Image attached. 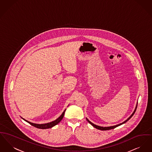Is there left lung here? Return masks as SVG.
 I'll list each match as a JSON object with an SVG mask.
<instances>
[{"label":"left lung","instance_id":"left-lung-1","mask_svg":"<svg viewBox=\"0 0 152 152\" xmlns=\"http://www.w3.org/2000/svg\"><path fill=\"white\" fill-rule=\"evenodd\" d=\"M137 107V106H136V108H135V110H134L133 113L132 114V115L130 116V117H129L127 120H126V121H124V122H122V123H121V124H119V125H115V126H110V127H102V126H97V125H95V124H94L93 123L91 122L87 118V121L89 122V124H90L91 125H92V126H93L95 128H96V129H97L100 130H111V129H113L115 128V127H118V126H120V125H122V124H124L126 123L127 121H129V119H130L132 116H133V115H134V113H135V111H136Z\"/></svg>","mask_w":152,"mask_h":152}]
</instances>
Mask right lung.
<instances>
[{
    "label": "right lung",
    "instance_id": "1",
    "mask_svg": "<svg viewBox=\"0 0 152 152\" xmlns=\"http://www.w3.org/2000/svg\"><path fill=\"white\" fill-rule=\"evenodd\" d=\"M65 110H64V111L63 112V114L61 115V116L60 117H58L56 120L52 122H50V123H48V124H33V123H31L28 121H27L26 120L23 119V120H25V121H26L27 122H28V124H30V125H32L33 126H34L35 127H37L38 129H49V128H51L52 127H53L55 125H57L63 118L64 115V113H65Z\"/></svg>",
    "mask_w": 152,
    "mask_h": 152
}]
</instances>
